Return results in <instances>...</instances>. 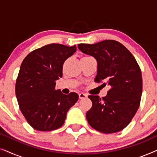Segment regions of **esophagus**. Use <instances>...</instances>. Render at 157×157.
Returning <instances> with one entry per match:
<instances>
[{
    "label": "esophagus",
    "instance_id": "34e87169",
    "mask_svg": "<svg viewBox=\"0 0 157 157\" xmlns=\"http://www.w3.org/2000/svg\"><path fill=\"white\" fill-rule=\"evenodd\" d=\"M78 96H79V98L80 99H83V98H87V95L86 94H83V93H80L78 94Z\"/></svg>",
    "mask_w": 157,
    "mask_h": 157
}]
</instances>
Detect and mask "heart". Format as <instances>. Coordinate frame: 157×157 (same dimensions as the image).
Masks as SVG:
<instances>
[{
	"instance_id": "b5f03b06",
	"label": "heart",
	"mask_w": 157,
	"mask_h": 157,
	"mask_svg": "<svg viewBox=\"0 0 157 157\" xmlns=\"http://www.w3.org/2000/svg\"><path fill=\"white\" fill-rule=\"evenodd\" d=\"M84 58H86V57H84Z\"/></svg>"
}]
</instances>
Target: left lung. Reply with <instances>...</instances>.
<instances>
[{"mask_svg": "<svg viewBox=\"0 0 157 157\" xmlns=\"http://www.w3.org/2000/svg\"><path fill=\"white\" fill-rule=\"evenodd\" d=\"M78 48L97 61L95 81L110 86L102 98L89 96L92 101L86 113L89 125L104 134L123 130L138 110L142 94V76L136 59L124 45L113 40L81 44Z\"/></svg>", "mask_w": 157, "mask_h": 157, "instance_id": "1", "label": "left lung"}]
</instances>
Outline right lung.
<instances>
[{"label": "right lung", "mask_w": 157, "mask_h": 157, "mask_svg": "<svg viewBox=\"0 0 157 157\" xmlns=\"http://www.w3.org/2000/svg\"><path fill=\"white\" fill-rule=\"evenodd\" d=\"M76 51V46L52 44L27 55L21 65L16 83L19 107L28 123L41 132L61 127L66 113L78 99L56 90V81L63 76V64Z\"/></svg>", "instance_id": "1"}]
</instances>
